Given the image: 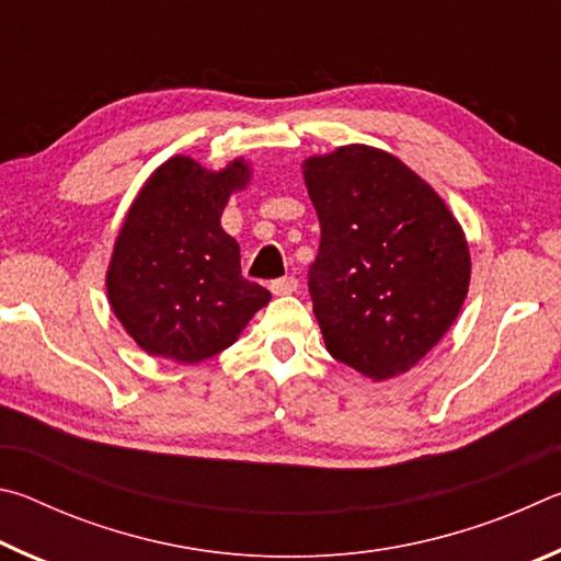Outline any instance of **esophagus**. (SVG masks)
Returning a JSON list of instances; mask_svg holds the SVG:
<instances>
[{
  "mask_svg": "<svg viewBox=\"0 0 561 561\" xmlns=\"http://www.w3.org/2000/svg\"><path fill=\"white\" fill-rule=\"evenodd\" d=\"M297 287H299V282L294 279V277H282V279H274V282L270 284L272 294H277V297H284V294L297 291Z\"/></svg>",
  "mask_w": 561,
  "mask_h": 561,
  "instance_id": "esophagus-1",
  "label": "esophagus"
}]
</instances>
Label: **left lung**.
Segmentation results:
<instances>
[{
	"label": "left lung",
	"instance_id": "left-lung-1",
	"mask_svg": "<svg viewBox=\"0 0 561 561\" xmlns=\"http://www.w3.org/2000/svg\"><path fill=\"white\" fill-rule=\"evenodd\" d=\"M301 168L321 225L309 294L329 354L374 381L411 371L468 294L462 227L386 150L341 146Z\"/></svg>",
	"mask_w": 561,
	"mask_h": 561
}]
</instances>
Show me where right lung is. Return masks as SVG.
Wrapping results in <instances>:
<instances>
[{
    "mask_svg": "<svg viewBox=\"0 0 561 561\" xmlns=\"http://www.w3.org/2000/svg\"><path fill=\"white\" fill-rule=\"evenodd\" d=\"M250 165L207 170L187 156L165 160L123 220L106 272L113 314L150 356L197 364L232 346L272 299L240 270V244L220 217Z\"/></svg>",
    "mask_w": 561,
    "mask_h": 561,
    "instance_id": "right-lung-1",
    "label": "right lung"
}]
</instances>
